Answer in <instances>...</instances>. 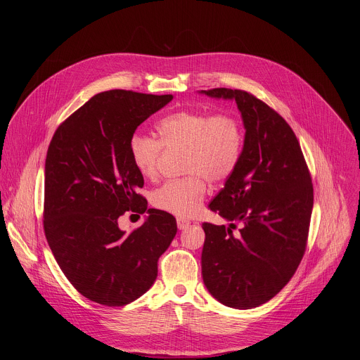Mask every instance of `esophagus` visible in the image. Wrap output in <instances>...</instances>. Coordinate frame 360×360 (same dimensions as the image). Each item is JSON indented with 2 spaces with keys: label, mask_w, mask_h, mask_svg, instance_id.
<instances>
[{
  "label": "esophagus",
  "mask_w": 360,
  "mask_h": 360,
  "mask_svg": "<svg viewBox=\"0 0 360 360\" xmlns=\"http://www.w3.org/2000/svg\"><path fill=\"white\" fill-rule=\"evenodd\" d=\"M189 224H191V222H189L188 219H185V218H178V219H176L178 229H181V231H182V229H185V228H188V226H189Z\"/></svg>",
  "instance_id": "esophagus-1"
}]
</instances>
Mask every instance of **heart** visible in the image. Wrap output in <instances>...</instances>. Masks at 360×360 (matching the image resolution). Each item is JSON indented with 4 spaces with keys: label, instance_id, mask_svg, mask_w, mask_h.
Masks as SVG:
<instances>
[{
    "label": "heart",
    "instance_id": "b5f03b06",
    "mask_svg": "<svg viewBox=\"0 0 360 360\" xmlns=\"http://www.w3.org/2000/svg\"><path fill=\"white\" fill-rule=\"evenodd\" d=\"M160 141L142 134L129 138L132 165L143 178L157 174L162 148L184 149L182 171L185 178L162 184L150 193L153 207L176 217L193 215L207 192L205 179L218 184L236 169L243 146L239 120L231 114H214L181 110L157 124Z\"/></svg>",
    "mask_w": 360,
    "mask_h": 360
}]
</instances>
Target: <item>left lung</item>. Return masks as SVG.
<instances>
[{
	"mask_svg": "<svg viewBox=\"0 0 360 360\" xmlns=\"http://www.w3.org/2000/svg\"><path fill=\"white\" fill-rule=\"evenodd\" d=\"M199 94L235 101L245 128L239 164L210 203L229 225H202V278L222 304L252 309L279 293L302 261L312 179L292 128L265 102L240 89Z\"/></svg>",
	"mask_w": 360,
	"mask_h": 360,
	"instance_id": "left-lung-1",
	"label": "left lung"
}]
</instances>
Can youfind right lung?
<instances>
[{"instance_id":"add662e5","label":"right lung","mask_w":360,"mask_h":360,"mask_svg":"<svg viewBox=\"0 0 360 360\" xmlns=\"http://www.w3.org/2000/svg\"><path fill=\"white\" fill-rule=\"evenodd\" d=\"M112 89L94 95L56 131L45 160L44 231L71 285L105 306H124L157 279L160 256L176 235L175 218L148 208L143 176L129 157L135 129L172 101ZM125 210L146 212L138 229L117 226Z\"/></svg>"}]
</instances>
